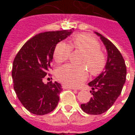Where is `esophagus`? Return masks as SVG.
<instances>
[{
	"label": "esophagus",
	"mask_w": 135,
	"mask_h": 135,
	"mask_svg": "<svg viewBox=\"0 0 135 135\" xmlns=\"http://www.w3.org/2000/svg\"><path fill=\"white\" fill-rule=\"evenodd\" d=\"M62 88H64V89H71V90H77V89H76V88L71 87V86H67V85H63Z\"/></svg>",
	"instance_id": "34e87169"
}]
</instances>
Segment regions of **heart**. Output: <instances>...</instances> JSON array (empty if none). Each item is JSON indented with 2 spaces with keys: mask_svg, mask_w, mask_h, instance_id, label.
<instances>
[{
  "mask_svg": "<svg viewBox=\"0 0 135 135\" xmlns=\"http://www.w3.org/2000/svg\"><path fill=\"white\" fill-rule=\"evenodd\" d=\"M72 49L83 53L79 63L85 65L91 74L100 73L104 68L105 56L99 50L98 42L93 37L82 34L74 37L69 45L64 42H59L53 52L55 61L57 63L66 61ZM85 66L66 64L58 69L56 75L59 81L65 85L78 87L88 77V69Z\"/></svg>",
  "mask_w": 135,
  "mask_h": 135,
  "instance_id": "b5f03b06",
  "label": "heart"
}]
</instances>
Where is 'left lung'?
Masks as SVG:
<instances>
[{"label": "left lung", "mask_w": 135, "mask_h": 135, "mask_svg": "<svg viewBox=\"0 0 135 135\" xmlns=\"http://www.w3.org/2000/svg\"><path fill=\"white\" fill-rule=\"evenodd\" d=\"M95 34L105 46L108 59L105 71L88 83L93 96L87 103L81 104L82 110L92 115L105 113L113 105L122 93L127 76L125 61L117 47L104 36Z\"/></svg>", "instance_id": "1"}]
</instances>
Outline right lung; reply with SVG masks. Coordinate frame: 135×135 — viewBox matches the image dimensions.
<instances>
[{"instance_id": "obj_1", "label": "right lung", "mask_w": 135, "mask_h": 135, "mask_svg": "<svg viewBox=\"0 0 135 135\" xmlns=\"http://www.w3.org/2000/svg\"><path fill=\"white\" fill-rule=\"evenodd\" d=\"M73 30L45 32L36 35L22 47L13 60V89L24 107L35 115L53 111L59 101L61 85L57 82L45 84L42 79L51 69L57 43Z\"/></svg>"}]
</instances>
